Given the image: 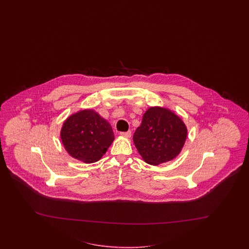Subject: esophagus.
I'll return each mask as SVG.
<instances>
[{
	"label": "esophagus",
	"mask_w": 249,
	"mask_h": 249,
	"mask_svg": "<svg viewBox=\"0 0 249 249\" xmlns=\"http://www.w3.org/2000/svg\"><path fill=\"white\" fill-rule=\"evenodd\" d=\"M120 134H121V136H123V137L129 138V137L131 136V131H130V130H128V131H126V132H121Z\"/></svg>",
	"instance_id": "34e87169"
}]
</instances>
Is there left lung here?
<instances>
[{"label":"left lung","mask_w":249,"mask_h":249,"mask_svg":"<svg viewBox=\"0 0 249 249\" xmlns=\"http://www.w3.org/2000/svg\"><path fill=\"white\" fill-rule=\"evenodd\" d=\"M187 128L181 119L163 107H151L133 135L136 148L151 164L158 165L175 158L181 151Z\"/></svg>","instance_id":"8db88e82"}]
</instances>
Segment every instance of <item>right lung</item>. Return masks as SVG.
I'll return each mask as SVG.
<instances>
[{"label": "right lung", "mask_w": 249, "mask_h": 249, "mask_svg": "<svg viewBox=\"0 0 249 249\" xmlns=\"http://www.w3.org/2000/svg\"><path fill=\"white\" fill-rule=\"evenodd\" d=\"M61 140L73 158L86 163L98 161L114 141L107 121L91 109L74 114L64 122Z\"/></svg>", "instance_id": "obj_1"}]
</instances>
